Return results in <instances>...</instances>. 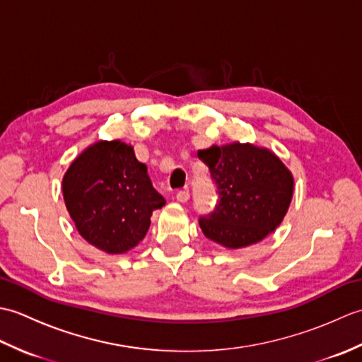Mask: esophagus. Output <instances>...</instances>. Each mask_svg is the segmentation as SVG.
<instances>
[{"label": "esophagus", "instance_id": "esophagus-1", "mask_svg": "<svg viewBox=\"0 0 362 362\" xmlns=\"http://www.w3.org/2000/svg\"><path fill=\"white\" fill-rule=\"evenodd\" d=\"M175 199H177V202L185 204V202L189 201V193H188V191H179V193L175 194Z\"/></svg>", "mask_w": 362, "mask_h": 362}]
</instances>
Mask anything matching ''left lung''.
Listing matches in <instances>:
<instances>
[{
  "instance_id": "1",
  "label": "left lung",
  "mask_w": 362,
  "mask_h": 362,
  "mask_svg": "<svg viewBox=\"0 0 362 362\" xmlns=\"http://www.w3.org/2000/svg\"><path fill=\"white\" fill-rule=\"evenodd\" d=\"M210 168L219 201L199 219L204 235L227 249L263 241L281 224L294 194V177L267 148L250 143L213 144L197 151Z\"/></svg>"
}]
</instances>
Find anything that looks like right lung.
Returning a JSON list of instances; mask_svg holds the SVG:
<instances>
[{"label":"right lung","instance_id":"1","mask_svg":"<svg viewBox=\"0 0 362 362\" xmlns=\"http://www.w3.org/2000/svg\"><path fill=\"white\" fill-rule=\"evenodd\" d=\"M62 193L79 235L107 253H124L140 243L152 211L166 204L153 189L134 146L99 140L73 160Z\"/></svg>","mask_w":362,"mask_h":362}]
</instances>
